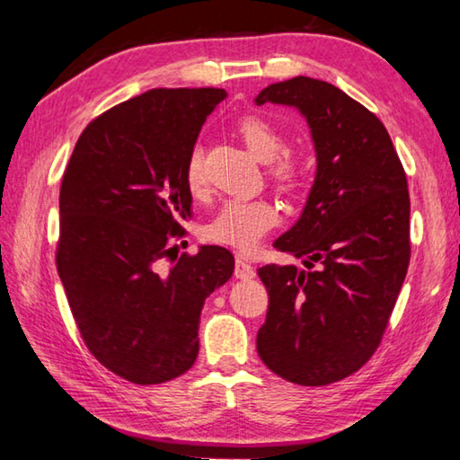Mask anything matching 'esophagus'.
<instances>
[{"instance_id":"1","label":"esophagus","mask_w":460,"mask_h":460,"mask_svg":"<svg viewBox=\"0 0 460 460\" xmlns=\"http://www.w3.org/2000/svg\"><path fill=\"white\" fill-rule=\"evenodd\" d=\"M255 276V270L243 253L235 255V278L239 279H252Z\"/></svg>"}]
</instances>
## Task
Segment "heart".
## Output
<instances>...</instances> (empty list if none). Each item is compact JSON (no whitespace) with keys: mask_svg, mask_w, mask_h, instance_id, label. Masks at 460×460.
I'll use <instances>...</instances> for the list:
<instances>
[{"mask_svg":"<svg viewBox=\"0 0 460 460\" xmlns=\"http://www.w3.org/2000/svg\"><path fill=\"white\" fill-rule=\"evenodd\" d=\"M237 131L247 150L260 162H271L270 178L279 190L296 192L305 184L306 166L298 155L284 151V136L263 118H245L239 121ZM184 182L192 194L205 190L207 174L202 164L200 147H192L184 164ZM279 211L268 199L223 202L213 221L207 225V237L217 243L237 249H253L268 231L278 227Z\"/></svg>","mask_w":460,"mask_h":460,"instance_id":"heart-1","label":"heart"}]
</instances>
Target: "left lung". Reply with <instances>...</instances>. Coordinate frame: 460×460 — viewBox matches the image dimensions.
Instances as JSON below:
<instances>
[{"label":"left lung","mask_w":460,"mask_h":460,"mask_svg":"<svg viewBox=\"0 0 460 460\" xmlns=\"http://www.w3.org/2000/svg\"><path fill=\"white\" fill-rule=\"evenodd\" d=\"M255 103L298 109L316 150L305 211L274 241L306 270H258L270 296L258 353L286 381L329 385L371 359L406 279V172L377 115L331 83L294 76Z\"/></svg>","instance_id":"8db88e82"}]
</instances>
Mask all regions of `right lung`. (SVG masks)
I'll list each match as a JSON object with an SVG mask.
<instances>
[{"instance_id":"1","label":"right lung","mask_w":460,"mask_h":460,"mask_svg":"<svg viewBox=\"0 0 460 460\" xmlns=\"http://www.w3.org/2000/svg\"><path fill=\"white\" fill-rule=\"evenodd\" d=\"M225 97L202 87L123 101L83 129L62 176L60 282L93 357L131 384L192 367L202 305L235 268L225 247L178 255L174 245L192 205L186 158Z\"/></svg>"}]
</instances>
